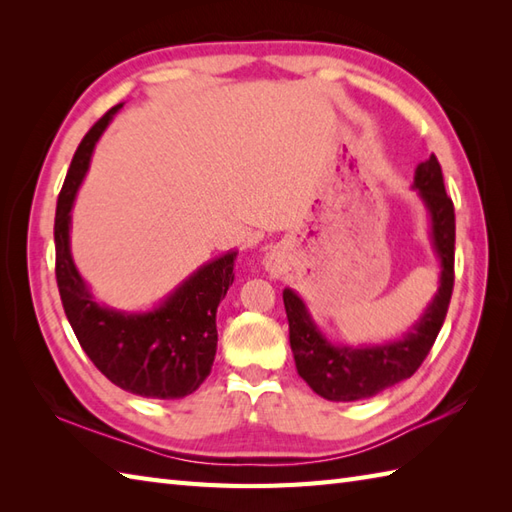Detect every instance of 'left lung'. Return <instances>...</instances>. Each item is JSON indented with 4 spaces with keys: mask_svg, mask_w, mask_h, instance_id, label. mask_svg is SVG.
<instances>
[{
    "mask_svg": "<svg viewBox=\"0 0 512 512\" xmlns=\"http://www.w3.org/2000/svg\"><path fill=\"white\" fill-rule=\"evenodd\" d=\"M413 189L418 191L431 220V246L440 262V284L422 317L411 325L402 339L380 345H336L328 341L314 323L308 306L295 290H284L288 314L290 347L297 372L312 391L332 402H352L372 398L400 380H407L427 358L447 317L453 292L455 255V213L453 202L444 191L442 169L436 156L416 169Z\"/></svg>",
    "mask_w": 512,
    "mask_h": 512,
    "instance_id": "8db88e82",
    "label": "left lung"
}]
</instances>
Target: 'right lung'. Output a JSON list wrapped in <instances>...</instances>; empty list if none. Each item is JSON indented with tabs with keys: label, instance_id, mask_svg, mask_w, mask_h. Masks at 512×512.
<instances>
[{
	"label": "right lung",
	"instance_id": "add662e5",
	"mask_svg": "<svg viewBox=\"0 0 512 512\" xmlns=\"http://www.w3.org/2000/svg\"><path fill=\"white\" fill-rule=\"evenodd\" d=\"M123 103L96 123L72 158L54 215L57 286L83 352L114 385L143 398L173 400L198 389L211 374L217 350L215 314L233 284L235 250L215 257L169 292L154 310L123 312L94 299L70 253L72 206L92 151Z\"/></svg>",
	"mask_w": 512,
	"mask_h": 512
}]
</instances>
